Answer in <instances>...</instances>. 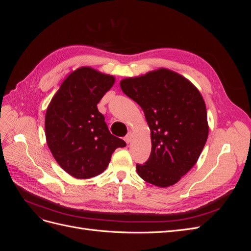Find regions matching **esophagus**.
Returning a JSON list of instances; mask_svg holds the SVG:
<instances>
[{
    "instance_id": "obj_1",
    "label": "esophagus",
    "mask_w": 251,
    "mask_h": 251,
    "mask_svg": "<svg viewBox=\"0 0 251 251\" xmlns=\"http://www.w3.org/2000/svg\"><path fill=\"white\" fill-rule=\"evenodd\" d=\"M132 138H133V134L130 132V133H127V135L125 137V140H126V142L128 144V143H130V142L132 141Z\"/></svg>"
}]
</instances>
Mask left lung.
<instances>
[{
  "mask_svg": "<svg viewBox=\"0 0 251 251\" xmlns=\"http://www.w3.org/2000/svg\"><path fill=\"white\" fill-rule=\"evenodd\" d=\"M123 92L137 102L151 130L149 160L137 174L159 187L174 185L198 161L208 137L206 105L193 83L160 68L120 81Z\"/></svg>",
  "mask_w": 251,
  "mask_h": 251,
  "instance_id": "left-lung-1",
  "label": "left lung"
}]
</instances>
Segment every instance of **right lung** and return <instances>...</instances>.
Wrapping results in <instances>:
<instances>
[{
	"mask_svg": "<svg viewBox=\"0 0 251 251\" xmlns=\"http://www.w3.org/2000/svg\"><path fill=\"white\" fill-rule=\"evenodd\" d=\"M115 77L91 67L71 72L52 97L45 116L47 144L56 162L77 179L101 174L126 142L113 136L97 103Z\"/></svg>",
	"mask_w": 251,
	"mask_h": 251,
	"instance_id": "obj_1",
	"label": "right lung"
}]
</instances>
